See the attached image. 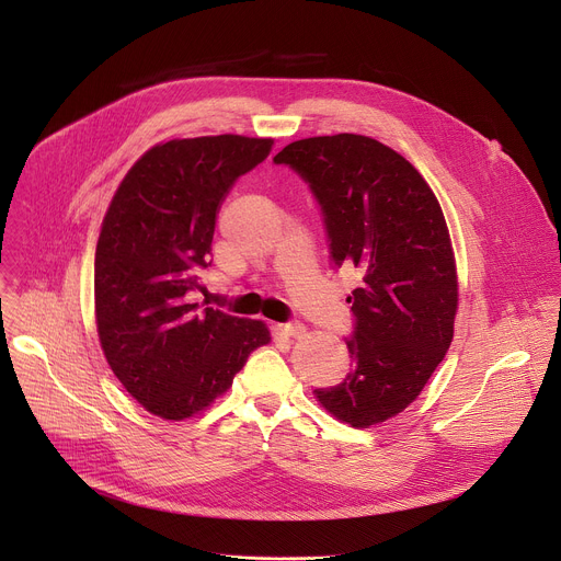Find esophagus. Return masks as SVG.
<instances>
[{
    "instance_id": "obj_1",
    "label": "esophagus",
    "mask_w": 561,
    "mask_h": 561,
    "mask_svg": "<svg viewBox=\"0 0 561 561\" xmlns=\"http://www.w3.org/2000/svg\"><path fill=\"white\" fill-rule=\"evenodd\" d=\"M279 335L284 337H301L304 335V327L297 324V322H288V324H277L275 329Z\"/></svg>"
}]
</instances>
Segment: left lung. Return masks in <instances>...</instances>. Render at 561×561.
I'll return each instance as SVG.
<instances>
[{
  "label": "left lung",
  "instance_id": "1",
  "mask_svg": "<svg viewBox=\"0 0 561 561\" xmlns=\"http://www.w3.org/2000/svg\"><path fill=\"white\" fill-rule=\"evenodd\" d=\"M273 162L308 184L333 264L362 279L346 299L353 370L314 394L355 428L386 422L415 402L453 342L457 273L442 206L411 162L364 135L299 139Z\"/></svg>",
  "mask_w": 561,
  "mask_h": 561
}]
</instances>
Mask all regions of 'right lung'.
Returning <instances> with one entry per match:
<instances>
[{"instance_id":"1","label":"right lung","mask_w":561,"mask_h":561,"mask_svg":"<svg viewBox=\"0 0 561 561\" xmlns=\"http://www.w3.org/2000/svg\"><path fill=\"white\" fill-rule=\"evenodd\" d=\"M273 139L215 135L146 150L122 180L95 251V314L108 366L152 415L186 420L210 407L271 342L257 319L191 304L204 290L217 213Z\"/></svg>"}]
</instances>
